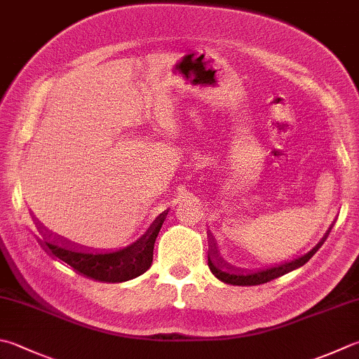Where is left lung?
<instances>
[{
  "mask_svg": "<svg viewBox=\"0 0 359 359\" xmlns=\"http://www.w3.org/2000/svg\"><path fill=\"white\" fill-rule=\"evenodd\" d=\"M306 259V255L305 258H299V259H294V261H286L283 264H278V266L275 267H269V269H262L258 270V272H253L250 275H229L226 272H223L220 270V266L217 262V258H215V253H214V248L212 245H209V252H208V266L211 269V272L217 276V278L223 283H226V285H233V286H256V285H264V283H269L275 278H278V276L285 275L290 270H295L297 267H300L305 264Z\"/></svg>",
  "mask_w": 359,
  "mask_h": 359,
  "instance_id": "obj_1",
  "label": "left lung"
}]
</instances>
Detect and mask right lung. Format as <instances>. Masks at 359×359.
I'll return each mask as SVG.
<instances>
[{
    "label": "right lung",
    "mask_w": 359,
    "mask_h": 359,
    "mask_svg": "<svg viewBox=\"0 0 359 359\" xmlns=\"http://www.w3.org/2000/svg\"><path fill=\"white\" fill-rule=\"evenodd\" d=\"M167 212L159 214V217L151 223L148 231L142 238L134 242L131 247L123 252L112 255H90V253H74L69 250L51 247L54 256L65 261L74 272L81 273L86 278H92L103 283H121L136 278L150 269L153 262L154 241L161 231Z\"/></svg>",
    "instance_id": "1"
}]
</instances>
